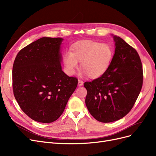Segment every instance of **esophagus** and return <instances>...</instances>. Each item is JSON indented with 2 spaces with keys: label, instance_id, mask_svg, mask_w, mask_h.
I'll return each mask as SVG.
<instances>
[{
  "label": "esophagus",
  "instance_id": "1",
  "mask_svg": "<svg viewBox=\"0 0 156 156\" xmlns=\"http://www.w3.org/2000/svg\"><path fill=\"white\" fill-rule=\"evenodd\" d=\"M83 81H82V80L79 79L78 81V86L80 87V86H83Z\"/></svg>",
  "mask_w": 156,
  "mask_h": 156
}]
</instances>
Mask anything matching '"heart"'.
<instances>
[{
  "instance_id": "b5f03b06",
  "label": "heart",
  "mask_w": 156,
  "mask_h": 156,
  "mask_svg": "<svg viewBox=\"0 0 156 156\" xmlns=\"http://www.w3.org/2000/svg\"><path fill=\"white\" fill-rule=\"evenodd\" d=\"M112 56L113 51L109 45L84 40L75 44L71 53H66L63 61L68 74L74 73L79 61L81 62L82 70L89 77L97 78L106 72Z\"/></svg>"
}]
</instances>
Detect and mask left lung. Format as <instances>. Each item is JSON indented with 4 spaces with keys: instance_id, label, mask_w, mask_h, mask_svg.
<instances>
[{
    "instance_id": "1",
    "label": "left lung",
    "mask_w": 156,
    "mask_h": 156,
    "mask_svg": "<svg viewBox=\"0 0 156 156\" xmlns=\"http://www.w3.org/2000/svg\"><path fill=\"white\" fill-rule=\"evenodd\" d=\"M113 37L115 52L108 69L100 77L84 83L88 110L103 123L119 120L131 110L143 82V65L137 52L121 37Z\"/></svg>"
}]
</instances>
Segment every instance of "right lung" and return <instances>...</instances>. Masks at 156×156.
Returning a JSON list of instances; mask_svg holds the SVG:
<instances>
[{"mask_svg": "<svg viewBox=\"0 0 156 156\" xmlns=\"http://www.w3.org/2000/svg\"><path fill=\"white\" fill-rule=\"evenodd\" d=\"M62 38L44 37L17 53L12 69V87L21 110L35 121L51 123L62 114L78 79L62 70Z\"/></svg>", "mask_w": 156, "mask_h": 156, "instance_id": "obj_1", "label": "right lung"}]
</instances>
